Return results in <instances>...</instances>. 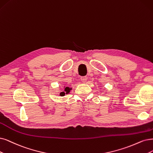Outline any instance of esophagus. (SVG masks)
I'll use <instances>...</instances> for the list:
<instances>
[{
    "label": "esophagus",
    "mask_w": 153,
    "mask_h": 153,
    "mask_svg": "<svg viewBox=\"0 0 153 153\" xmlns=\"http://www.w3.org/2000/svg\"><path fill=\"white\" fill-rule=\"evenodd\" d=\"M81 80L83 83H85L87 81V77L86 76H84V77H81Z\"/></svg>",
    "instance_id": "1"
}]
</instances>
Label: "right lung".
<instances>
[{
	"instance_id": "add662e5",
	"label": "right lung",
	"mask_w": 153,
	"mask_h": 153,
	"mask_svg": "<svg viewBox=\"0 0 153 153\" xmlns=\"http://www.w3.org/2000/svg\"><path fill=\"white\" fill-rule=\"evenodd\" d=\"M71 89H72L71 88L64 86V91L61 92V93H60V96H61V97H63V96H64L65 94H68V93H69Z\"/></svg>"
}]
</instances>
